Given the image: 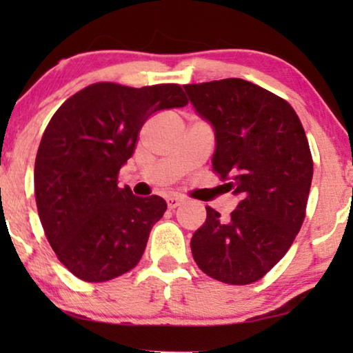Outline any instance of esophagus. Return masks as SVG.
<instances>
[{"label": "esophagus", "mask_w": 353, "mask_h": 353, "mask_svg": "<svg viewBox=\"0 0 353 353\" xmlns=\"http://www.w3.org/2000/svg\"><path fill=\"white\" fill-rule=\"evenodd\" d=\"M181 202H183V199H181L180 196H176V194L167 196V205H168V209H176L178 205H181Z\"/></svg>", "instance_id": "34e87169"}]
</instances>
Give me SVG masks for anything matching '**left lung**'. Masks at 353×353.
I'll use <instances>...</instances> for the list:
<instances>
[{
    "label": "left lung",
    "instance_id": "obj_1",
    "mask_svg": "<svg viewBox=\"0 0 353 353\" xmlns=\"http://www.w3.org/2000/svg\"><path fill=\"white\" fill-rule=\"evenodd\" d=\"M214 128V172L239 204L228 220L205 207L192 234L197 267L226 284H250L284 257L305 219L313 161L296 110L243 79L183 86Z\"/></svg>",
    "mask_w": 353,
    "mask_h": 353
}]
</instances>
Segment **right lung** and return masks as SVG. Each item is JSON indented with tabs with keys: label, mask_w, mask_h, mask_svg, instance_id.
Listing matches in <instances>:
<instances>
[{
	"label": "right lung",
	"mask_w": 353,
	"mask_h": 353,
	"mask_svg": "<svg viewBox=\"0 0 353 353\" xmlns=\"http://www.w3.org/2000/svg\"><path fill=\"white\" fill-rule=\"evenodd\" d=\"M180 85L94 83L70 96L43 133L35 159L38 215L52 250L77 278L109 281L141 259L167 202L119 188L144 122L183 108Z\"/></svg>",
	"instance_id": "add662e5"
}]
</instances>
